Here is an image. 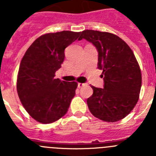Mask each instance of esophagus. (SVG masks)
Returning a JSON list of instances; mask_svg holds the SVG:
<instances>
[{
	"instance_id": "esophagus-1",
	"label": "esophagus",
	"mask_w": 156,
	"mask_h": 156,
	"mask_svg": "<svg viewBox=\"0 0 156 156\" xmlns=\"http://www.w3.org/2000/svg\"><path fill=\"white\" fill-rule=\"evenodd\" d=\"M85 85V83H78V84H77V86H78V87L79 88H81L82 87H83Z\"/></svg>"
}]
</instances>
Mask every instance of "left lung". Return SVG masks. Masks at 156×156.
<instances>
[{"label": "left lung", "mask_w": 156, "mask_h": 156, "mask_svg": "<svg viewBox=\"0 0 156 156\" xmlns=\"http://www.w3.org/2000/svg\"><path fill=\"white\" fill-rule=\"evenodd\" d=\"M92 43L98 52V68L102 70L104 88L91 86L87 103L92 115L108 122L121 120L133 110L139 98L141 73L133 52L115 34L87 30L78 40Z\"/></svg>", "instance_id": "obj_1"}]
</instances>
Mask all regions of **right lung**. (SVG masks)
<instances>
[{
    "label": "right lung",
    "mask_w": 156,
    "mask_h": 156,
    "mask_svg": "<svg viewBox=\"0 0 156 156\" xmlns=\"http://www.w3.org/2000/svg\"><path fill=\"white\" fill-rule=\"evenodd\" d=\"M80 34L62 31L41 36L22 59L17 92L25 109L37 122L51 123L68 111L77 83L55 79V74L64 61L65 49Z\"/></svg>",
    "instance_id": "add662e5"
}]
</instances>
